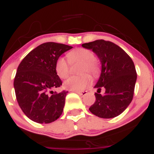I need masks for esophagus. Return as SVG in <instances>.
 <instances>
[{
    "instance_id": "1",
    "label": "esophagus",
    "mask_w": 154,
    "mask_h": 154,
    "mask_svg": "<svg viewBox=\"0 0 154 154\" xmlns=\"http://www.w3.org/2000/svg\"><path fill=\"white\" fill-rule=\"evenodd\" d=\"M77 93L79 95H82V96H84V95H85L86 94H87V91H77Z\"/></svg>"
}]
</instances>
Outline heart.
Returning a JSON list of instances; mask_svg holds the SVG:
<instances>
[{"instance_id":"1","label":"heart","mask_w":154,"mask_h":154,"mask_svg":"<svg viewBox=\"0 0 154 154\" xmlns=\"http://www.w3.org/2000/svg\"><path fill=\"white\" fill-rule=\"evenodd\" d=\"M67 57L70 63L80 62L82 63L81 67V73L88 72L93 76L99 73V65L95 59V55L90 50L85 48H77L68 53ZM55 70L59 77L64 79L69 74V65L63 57L58 58L55 64ZM91 78L88 73H84L80 76H72L67 78L63 86L67 90L74 91H83L90 84Z\"/></svg>"}]
</instances>
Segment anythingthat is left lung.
Instances as JSON below:
<instances>
[{
	"label": "left lung",
	"mask_w": 154,
	"mask_h": 154,
	"mask_svg": "<svg viewBox=\"0 0 154 154\" xmlns=\"http://www.w3.org/2000/svg\"><path fill=\"white\" fill-rule=\"evenodd\" d=\"M85 48L92 50L101 63L99 79L95 88V102L89 110L101 118H113L122 113L131 103L137 73L132 59L113 42L104 40L85 43ZM105 89L104 95L99 93Z\"/></svg>",
	"instance_id": "8db88e82"
}]
</instances>
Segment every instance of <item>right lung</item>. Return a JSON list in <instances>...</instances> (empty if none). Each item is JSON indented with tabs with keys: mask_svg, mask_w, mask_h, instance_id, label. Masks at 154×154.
<instances>
[{
	"mask_svg": "<svg viewBox=\"0 0 154 154\" xmlns=\"http://www.w3.org/2000/svg\"><path fill=\"white\" fill-rule=\"evenodd\" d=\"M72 48L55 42L44 43L32 50L18 66L14 80L16 99L23 113L34 122L51 123L63 113L68 91H51L62 85L55 64Z\"/></svg>",
	"mask_w": 154,
	"mask_h": 154,
	"instance_id": "right-lung-1",
	"label": "right lung"
}]
</instances>
